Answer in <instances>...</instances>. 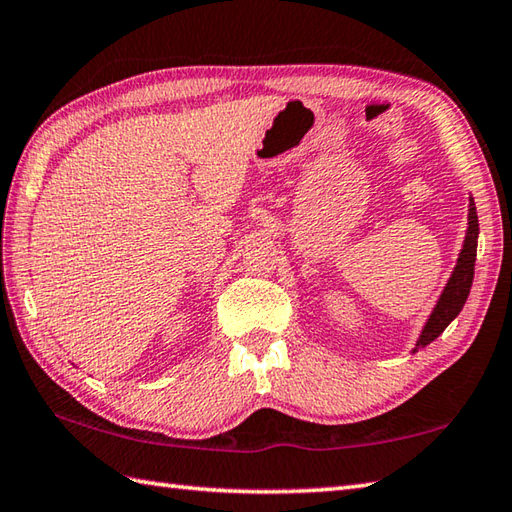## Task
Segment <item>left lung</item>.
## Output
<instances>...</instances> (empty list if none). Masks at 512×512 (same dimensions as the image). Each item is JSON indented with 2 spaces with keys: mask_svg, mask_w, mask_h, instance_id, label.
<instances>
[{
  "mask_svg": "<svg viewBox=\"0 0 512 512\" xmlns=\"http://www.w3.org/2000/svg\"><path fill=\"white\" fill-rule=\"evenodd\" d=\"M477 234H479L477 209H475V202L470 200L468 234H466L464 249H461L455 272H452L446 289H443V294H441V298H439L435 312H432V316L428 318L426 327H423L421 339L417 341V347H414V352L421 350V347H426V345H430L432 341H435L437 336L450 325L452 318H455V316L461 312V307H464L466 298H468V294H470V287H472V278H475Z\"/></svg>",
  "mask_w": 512,
  "mask_h": 512,
  "instance_id": "8db88e82",
  "label": "left lung"
}]
</instances>
